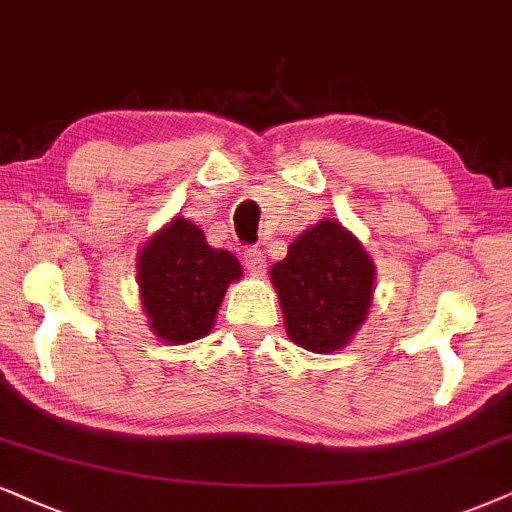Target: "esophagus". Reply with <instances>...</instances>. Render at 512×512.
<instances>
[{
    "instance_id": "34e87169",
    "label": "esophagus",
    "mask_w": 512,
    "mask_h": 512,
    "mask_svg": "<svg viewBox=\"0 0 512 512\" xmlns=\"http://www.w3.org/2000/svg\"><path fill=\"white\" fill-rule=\"evenodd\" d=\"M245 267H248L252 276H264V271H267V257H264V252L257 248L245 250Z\"/></svg>"
}]
</instances>
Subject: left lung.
<instances>
[{
  "label": "left lung",
  "instance_id": "8db88e82",
  "mask_svg": "<svg viewBox=\"0 0 512 512\" xmlns=\"http://www.w3.org/2000/svg\"><path fill=\"white\" fill-rule=\"evenodd\" d=\"M375 264L335 219H321L288 245L271 267L286 331L309 352H338L366 321L373 302Z\"/></svg>",
  "mask_w": 512,
  "mask_h": 512
}]
</instances>
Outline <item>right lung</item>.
<instances>
[{"mask_svg":"<svg viewBox=\"0 0 512 512\" xmlns=\"http://www.w3.org/2000/svg\"><path fill=\"white\" fill-rule=\"evenodd\" d=\"M243 276L229 250H217L184 217H174L139 252L137 278L148 328L160 340L184 345L215 326L229 283Z\"/></svg>","mask_w":512,"mask_h":512,"instance_id":"right-lung-1","label":"right lung"}]
</instances>
